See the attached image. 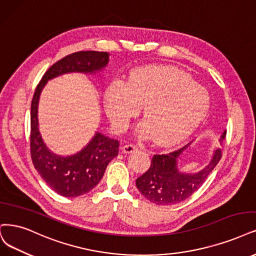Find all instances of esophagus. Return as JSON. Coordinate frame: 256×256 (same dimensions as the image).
<instances>
[{"instance_id":"esophagus-1","label":"esophagus","mask_w":256,"mask_h":256,"mask_svg":"<svg viewBox=\"0 0 256 256\" xmlns=\"http://www.w3.org/2000/svg\"><path fill=\"white\" fill-rule=\"evenodd\" d=\"M121 150H122L123 153L132 154V153L136 152V150H138V148L136 146H134V144H124V146L121 148Z\"/></svg>"}]
</instances>
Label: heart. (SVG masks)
<instances>
[{"label":"heart","mask_w":256,"mask_h":256,"mask_svg":"<svg viewBox=\"0 0 256 256\" xmlns=\"http://www.w3.org/2000/svg\"><path fill=\"white\" fill-rule=\"evenodd\" d=\"M106 115L116 130H124L144 106L146 119L137 134L160 146H174L191 136L208 116V90L184 72L164 65L132 70L124 83L112 82L104 94Z\"/></svg>","instance_id":"heart-1"}]
</instances>
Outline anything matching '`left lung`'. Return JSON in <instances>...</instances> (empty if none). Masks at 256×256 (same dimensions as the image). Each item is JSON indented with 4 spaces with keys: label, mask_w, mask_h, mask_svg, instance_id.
<instances>
[{
    "label": "left lung",
    "mask_w": 256,
    "mask_h": 256,
    "mask_svg": "<svg viewBox=\"0 0 256 256\" xmlns=\"http://www.w3.org/2000/svg\"><path fill=\"white\" fill-rule=\"evenodd\" d=\"M226 130L218 139L222 144ZM191 144L166 155H155L148 171L137 178L140 193L150 202L170 206L184 202L202 186L222 158L220 148H214L210 162L197 172L188 173L179 170V159Z\"/></svg>",
    "instance_id": "1"
}]
</instances>
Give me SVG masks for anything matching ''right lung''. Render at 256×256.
I'll return each mask as SVG.
<instances>
[{
    "mask_svg": "<svg viewBox=\"0 0 256 256\" xmlns=\"http://www.w3.org/2000/svg\"><path fill=\"white\" fill-rule=\"evenodd\" d=\"M110 54L104 52H78L64 56L52 65L36 88L30 108V152L34 166L43 180L56 194L77 197L96 186L112 158L118 155L119 141L94 132V135L79 152L58 155L46 146L39 128L38 108L46 83L66 74H94L101 72L108 63ZM102 82V81H101Z\"/></svg>",
    "mask_w": 256,
    "mask_h": 256,
    "instance_id": "add662e5",
    "label": "right lung"
}]
</instances>
